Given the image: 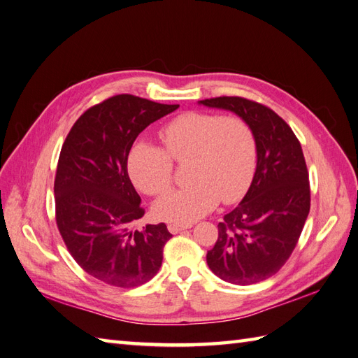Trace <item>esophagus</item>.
Here are the masks:
<instances>
[{"mask_svg": "<svg viewBox=\"0 0 358 358\" xmlns=\"http://www.w3.org/2000/svg\"><path fill=\"white\" fill-rule=\"evenodd\" d=\"M191 224H169L167 225V229H169V231L171 233V234H178V233H180V231H183V230H187V229H191Z\"/></svg>", "mask_w": 358, "mask_h": 358, "instance_id": "34e87169", "label": "esophagus"}]
</instances>
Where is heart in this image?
<instances>
[{
  "label": "heart",
  "mask_w": 358,
  "mask_h": 358,
  "mask_svg": "<svg viewBox=\"0 0 358 358\" xmlns=\"http://www.w3.org/2000/svg\"><path fill=\"white\" fill-rule=\"evenodd\" d=\"M162 150L137 142L127 157L128 175L148 196L169 188L173 162L189 161L188 187L170 189L155 201L162 221L188 224L209 213L218 201L241 200L257 169V137L246 119L218 113L188 112L159 129Z\"/></svg>",
  "instance_id": "b5f03b06"
}]
</instances>
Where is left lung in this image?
Here are the masks:
<instances>
[{
    "label": "left lung",
    "instance_id": "obj_1",
    "mask_svg": "<svg viewBox=\"0 0 358 358\" xmlns=\"http://www.w3.org/2000/svg\"><path fill=\"white\" fill-rule=\"evenodd\" d=\"M236 113L257 137V169L246 196L218 224L206 259L225 282L251 285L273 276L294 251L310 209L309 173L299 138L268 107L242 96L199 101Z\"/></svg>",
    "mask_w": 358,
    "mask_h": 358
}]
</instances>
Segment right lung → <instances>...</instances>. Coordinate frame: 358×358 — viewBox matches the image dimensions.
<instances>
[{
    "instance_id": "obj_1",
    "label": "right lung",
    "mask_w": 358,
    "mask_h": 358,
    "mask_svg": "<svg viewBox=\"0 0 358 358\" xmlns=\"http://www.w3.org/2000/svg\"><path fill=\"white\" fill-rule=\"evenodd\" d=\"M178 107L115 95L86 110L62 145L53 185L58 230L76 263L104 284L134 288L161 267L171 234L164 222L131 230L145 209L127 157L148 125Z\"/></svg>"
}]
</instances>
